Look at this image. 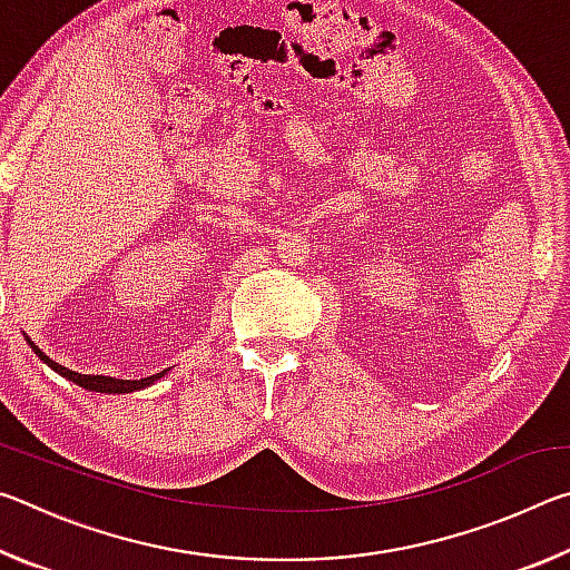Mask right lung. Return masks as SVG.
Instances as JSON below:
<instances>
[{
	"mask_svg": "<svg viewBox=\"0 0 570 570\" xmlns=\"http://www.w3.org/2000/svg\"><path fill=\"white\" fill-rule=\"evenodd\" d=\"M30 346H32V352H35L37 356H40V360H42L47 366H52V370H55L57 374H62V377L72 380L75 384H80V387L90 390V392H105V394L135 392V390L148 387V384H153L156 380H160L163 374L168 372V370H163V372L153 374V377H146V380H115V377H102V374H80V372H72V370H67V366L52 362L50 356H47V354L40 350V346H35V342H30Z\"/></svg>",
	"mask_w": 570,
	"mask_h": 570,
	"instance_id": "1",
	"label": "right lung"
}]
</instances>
